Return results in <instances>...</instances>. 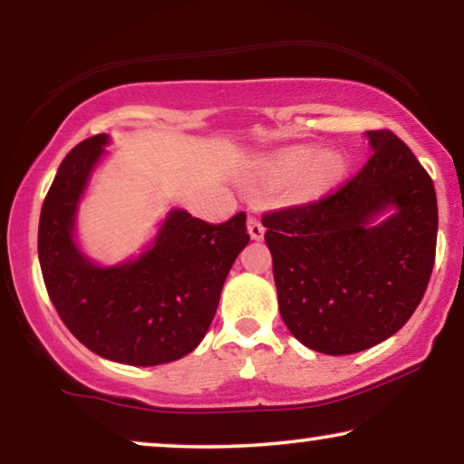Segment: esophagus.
I'll use <instances>...</instances> for the list:
<instances>
[{
	"mask_svg": "<svg viewBox=\"0 0 464 464\" xmlns=\"http://www.w3.org/2000/svg\"><path fill=\"white\" fill-rule=\"evenodd\" d=\"M246 224H249V234H251L253 240H262L264 238L266 227H264L262 219H259L257 215H249V221H246Z\"/></svg>",
	"mask_w": 464,
	"mask_h": 464,
	"instance_id": "34e87169",
	"label": "esophagus"
}]
</instances>
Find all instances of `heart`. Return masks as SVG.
Here are the masks:
<instances>
[{"label":"heart","mask_w":464,"mask_h":464,"mask_svg":"<svg viewBox=\"0 0 464 464\" xmlns=\"http://www.w3.org/2000/svg\"><path fill=\"white\" fill-rule=\"evenodd\" d=\"M314 148H291L283 154H278L268 162V170L276 179H295L297 175H302L306 168V188L310 192H321L329 186H334L344 173V162L338 154L334 151H325V154L316 156ZM314 164L310 165L309 162Z\"/></svg>","instance_id":"heart-1"}]
</instances>
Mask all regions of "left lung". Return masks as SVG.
Wrapping results in <instances>:
<instances>
[{
    "label": "left lung",
    "instance_id": "8db88e82",
    "mask_svg": "<svg viewBox=\"0 0 464 464\" xmlns=\"http://www.w3.org/2000/svg\"><path fill=\"white\" fill-rule=\"evenodd\" d=\"M373 154L357 175L306 205L264 213L285 325L302 344L353 354L401 329L435 264L430 175L389 129L367 130ZM398 211L370 227L378 212Z\"/></svg>",
    "mask_w": 464,
    "mask_h": 464
}]
</instances>
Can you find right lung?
<instances>
[{"instance_id":"right-lung-1","label":"right lung","mask_w":464,"mask_h":464,"mask_svg":"<svg viewBox=\"0 0 464 464\" xmlns=\"http://www.w3.org/2000/svg\"><path fill=\"white\" fill-rule=\"evenodd\" d=\"M105 141L78 143L56 170L37 230L42 276L61 321L92 353L126 365L169 363L205 338L227 272L249 243L246 215L208 224L173 211L141 257L99 268L78 251L72 227Z\"/></svg>"}]
</instances>
